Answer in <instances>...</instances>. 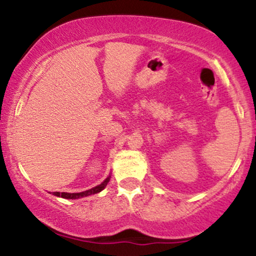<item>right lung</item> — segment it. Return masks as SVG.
I'll list each match as a JSON object with an SVG mask.
<instances>
[{
	"label": "right lung",
	"instance_id": "1",
	"mask_svg": "<svg viewBox=\"0 0 256 256\" xmlns=\"http://www.w3.org/2000/svg\"><path fill=\"white\" fill-rule=\"evenodd\" d=\"M109 178H110V176L109 178H106L104 181L102 182L100 184H98V186L91 188V190H85V192H80V193H66V192H53V194L57 196H62V198H66V199H78V198H81V196H91V194H96V193L100 192L102 190H104L106 184L109 182Z\"/></svg>",
	"mask_w": 256,
	"mask_h": 256
}]
</instances>
